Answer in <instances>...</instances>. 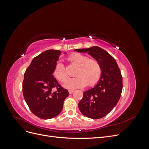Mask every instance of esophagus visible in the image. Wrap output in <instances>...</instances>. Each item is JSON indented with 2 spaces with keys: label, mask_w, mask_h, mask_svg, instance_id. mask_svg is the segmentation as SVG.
Returning <instances> with one entry per match:
<instances>
[{
  "label": "esophagus",
  "mask_w": 149,
  "mask_h": 149,
  "mask_svg": "<svg viewBox=\"0 0 149 149\" xmlns=\"http://www.w3.org/2000/svg\"><path fill=\"white\" fill-rule=\"evenodd\" d=\"M68 92H69L70 94H72L74 92V91H73V90H68Z\"/></svg>",
  "instance_id": "34e87169"
}]
</instances>
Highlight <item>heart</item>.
Instances as JSON below:
<instances>
[{
	"label": "heart",
	"mask_w": 149,
	"mask_h": 149,
	"mask_svg": "<svg viewBox=\"0 0 149 149\" xmlns=\"http://www.w3.org/2000/svg\"><path fill=\"white\" fill-rule=\"evenodd\" d=\"M68 60L78 66L74 76L76 77L66 80L64 87L68 89L83 88L87 84L93 86L96 84L101 75V67L97 60L82 54L75 53L68 57ZM53 75L59 81L63 83L68 78L65 66L61 61H58L53 70Z\"/></svg>",
	"instance_id": "1"
}]
</instances>
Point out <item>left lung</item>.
Segmentation results:
<instances>
[{"instance_id": "8db88e82", "label": "left lung", "mask_w": 149, "mask_h": 149, "mask_svg": "<svg viewBox=\"0 0 149 149\" xmlns=\"http://www.w3.org/2000/svg\"><path fill=\"white\" fill-rule=\"evenodd\" d=\"M79 53H88L100 63L101 75L93 88L83 93L78 104L81 113L89 118L98 119L106 116L118 104L123 90V77L114 58L99 47L75 49Z\"/></svg>"}]
</instances>
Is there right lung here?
<instances>
[{"label": "right lung", "mask_w": 149, "mask_h": 149, "mask_svg": "<svg viewBox=\"0 0 149 149\" xmlns=\"http://www.w3.org/2000/svg\"><path fill=\"white\" fill-rule=\"evenodd\" d=\"M61 51L48 49L35 57L26 70L22 84L24 97L30 111L42 119L59 114L69 93L53 76ZM66 54V53H65ZM57 89L53 92L52 89Z\"/></svg>", "instance_id": "add662e5"}]
</instances>
